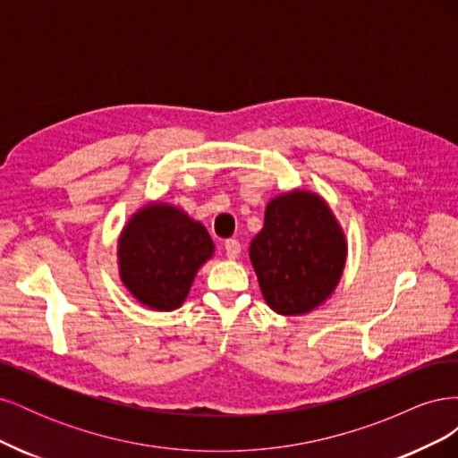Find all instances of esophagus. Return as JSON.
<instances>
[{"instance_id": "1", "label": "esophagus", "mask_w": 458, "mask_h": 458, "mask_svg": "<svg viewBox=\"0 0 458 458\" xmlns=\"http://www.w3.org/2000/svg\"><path fill=\"white\" fill-rule=\"evenodd\" d=\"M225 254L229 259H237L241 254V242L237 239H227L225 241Z\"/></svg>"}]
</instances>
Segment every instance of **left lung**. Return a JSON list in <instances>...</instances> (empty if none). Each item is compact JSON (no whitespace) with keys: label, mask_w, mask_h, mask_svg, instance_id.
I'll return each mask as SVG.
<instances>
[{"label":"left lung","mask_w":458,"mask_h":458,"mask_svg":"<svg viewBox=\"0 0 458 458\" xmlns=\"http://www.w3.org/2000/svg\"><path fill=\"white\" fill-rule=\"evenodd\" d=\"M348 241L327 200L313 191L281 192L266 206L250 261L263 300L279 315H306L335 293Z\"/></svg>","instance_id":"1"}]
</instances>
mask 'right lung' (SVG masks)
<instances>
[{
    "label": "right lung",
    "mask_w": 458,
    "mask_h": 458,
    "mask_svg": "<svg viewBox=\"0 0 458 458\" xmlns=\"http://www.w3.org/2000/svg\"><path fill=\"white\" fill-rule=\"evenodd\" d=\"M214 252L200 221L175 204L150 200L120 231L118 275L145 308L174 311L183 306L199 269Z\"/></svg>",
    "instance_id": "1"
}]
</instances>
